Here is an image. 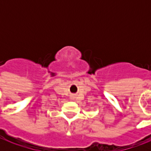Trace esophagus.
Listing matches in <instances>:
<instances>
[{
  "label": "esophagus",
  "mask_w": 151,
  "mask_h": 151,
  "mask_svg": "<svg viewBox=\"0 0 151 151\" xmlns=\"http://www.w3.org/2000/svg\"><path fill=\"white\" fill-rule=\"evenodd\" d=\"M72 99H74V96H73V95L72 96Z\"/></svg>",
  "instance_id": "34e87169"
}]
</instances>
